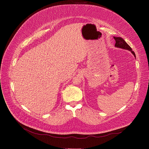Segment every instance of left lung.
Wrapping results in <instances>:
<instances>
[{"mask_svg":"<svg viewBox=\"0 0 149 149\" xmlns=\"http://www.w3.org/2000/svg\"><path fill=\"white\" fill-rule=\"evenodd\" d=\"M113 38L115 39V42H116L115 45V47H117V48H122V49H124L129 50V51H131L132 53L134 55L135 57H136L135 52L134 51H132L131 47L126 42H125L124 39H123L121 37H113Z\"/></svg>","mask_w":149,"mask_h":149,"instance_id":"8db88e82","label":"left lung"}]
</instances>
